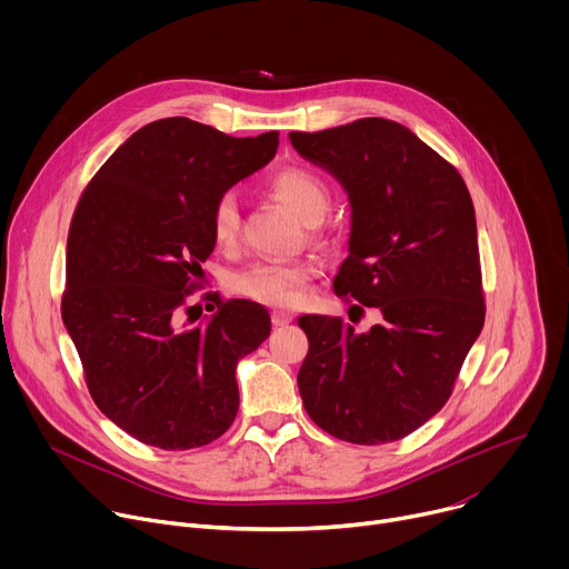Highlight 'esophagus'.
<instances>
[{
	"mask_svg": "<svg viewBox=\"0 0 569 569\" xmlns=\"http://www.w3.org/2000/svg\"><path fill=\"white\" fill-rule=\"evenodd\" d=\"M292 321V315L290 312H283V310H274L272 312V323L274 327H286V323Z\"/></svg>",
	"mask_w": 569,
	"mask_h": 569,
	"instance_id": "1",
	"label": "esophagus"
}]
</instances>
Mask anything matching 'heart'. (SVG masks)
I'll use <instances>...</instances> for the list:
<instances>
[{
  "mask_svg": "<svg viewBox=\"0 0 569 569\" xmlns=\"http://www.w3.org/2000/svg\"><path fill=\"white\" fill-rule=\"evenodd\" d=\"M270 191L288 204L303 222L315 224L329 211L331 191L317 173L301 167H286L270 176ZM211 238L220 250H233L240 240V207L233 193H220L209 213ZM315 277L308 261H259L231 277V290L240 297L270 308H295L303 301Z\"/></svg>",
  "mask_w": 569,
  "mask_h": 569,
  "instance_id": "obj_1",
  "label": "heart"
}]
</instances>
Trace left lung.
Returning a JSON list of instances; mask_svg holds the SVG:
<instances>
[{"mask_svg": "<svg viewBox=\"0 0 569 569\" xmlns=\"http://www.w3.org/2000/svg\"><path fill=\"white\" fill-rule=\"evenodd\" d=\"M290 143L349 193V257L336 295L380 312L367 333L342 317H299L303 408L336 439L398 441L443 408L483 327L470 193L450 161L389 119L290 132Z\"/></svg>", "mask_w": 569, "mask_h": 569, "instance_id": "left-lung-1", "label": "left lung"}]
</instances>
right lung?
<instances>
[{
  "label": "right lung",
  "instance_id": "add662e5",
  "mask_svg": "<svg viewBox=\"0 0 569 569\" xmlns=\"http://www.w3.org/2000/svg\"><path fill=\"white\" fill-rule=\"evenodd\" d=\"M277 146L274 130L238 139L187 117L159 119L128 137L78 200L62 321L97 408L146 446L200 448L236 419V365L266 342L270 315L207 292L216 312L198 321L187 297L216 246L213 200Z\"/></svg>",
  "mask_w": 569,
  "mask_h": 569
}]
</instances>
